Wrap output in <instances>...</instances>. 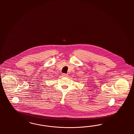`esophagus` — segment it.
<instances>
[{"label": "esophagus", "mask_w": 134, "mask_h": 134, "mask_svg": "<svg viewBox=\"0 0 134 134\" xmlns=\"http://www.w3.org/2000/svg\"><path fill=\"white\" fill-rule=\"evenodd\" d=\"M62 76L63 77H68V75L66 74H65V73H62Z\"/></svg>", "instance_id": "1"}]
</instances>
